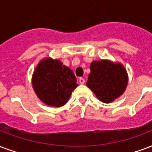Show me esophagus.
<instances>
[{
	"instance_id": "obj_1",
	"label": "esophagus",
	"mask_w": 152,
	"mask_h": 152,
	"mask_svg": "<svg viewBox=\"0 0 152 152\" xmlns=\"http://www.w3.org/2000/svg\"><path fill=\"white\" fill-rule=\"evenodd\" d=\"M79 82H80V84H84V83H85V80H84V78H82V77H80V78L79 79Z\"/></svg>"
}]
</instances>
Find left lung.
<instances>
[{"label":"left lung","instance_id":"obj_1","mask_svg":"<svg viewBox=\"0 0 152 152\" xmlns=\"http://www.w3.org/2000/svg\"><path fill=\"white\" fill-rule=\"evenodd\" d=\"M87 86L104 103H111L124 92L127 84V74L120 64L107 61H93Z\"/></svg>","mask_w":152,"mask_h":152}]
</instances>
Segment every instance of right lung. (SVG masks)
Masks as SVG:
<instances>
[{
  "mask_svg": "<svg viewBox=\"0 0 152 152\" xmlns=\"http://www.w3.org/2000/svg\"><path fill=\"white\" fill-rule=\"evenodd\" d=\"M32 86L45 104L61 107L78 86L72 71L60 61L48 58L40 61L32 76Z\"/></svg>",
  "mask_w": 152,
  "mask_h": 152,
  "instance_id": "right-lung-1",
  "label": "right lung"
}]
</instances>
